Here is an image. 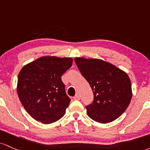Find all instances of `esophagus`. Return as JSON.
Instances as JSON below:
<instances>
[{"label":"esophagus","mask_w":150,"mask_h":150,"mask_svg":"<svg viewBox=\"0 0 150 150\" xmlns=\"http://www.w3.org/2000/svg\"><path fill=\"white\" fill-rule=\"evenodd\" d=\"M74 99H75V100H80V96L79 95V94H76V95L74 97Z\"/></svg>","instance_id":"esophagus-1"}]
</instances>
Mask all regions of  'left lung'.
<instances>
[{
    "mask_svg": "<svg viewBox=\"0 0 150 150\" xmlns=\"http://www.w3.org/2000/svg\"><path fill=\"white\" fill-rule=\"evenodd\" d=\"M74 61L93 92V101L86 106L88 117L100 123L116 120L125 111L132 99L128 75L99 59L76 57Z\"/></svg>",
    "mask_w": 150,
    "mask_h": 150,
    "instance_id": "8db88e82",
    "label": "left lung"
}]
</instances>
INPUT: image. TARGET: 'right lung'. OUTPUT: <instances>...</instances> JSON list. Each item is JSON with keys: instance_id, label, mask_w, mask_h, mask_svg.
Wrapping results in <instances>:
<instances>
[{"instance_id": "right-lung-1", "label": "right lung", "mask_w": 150, "mask_h": 150, "mask_svg": "<svg viewBox=\"0 0 150 150\" xmlns=\"http://www.w3.org/2000/svg\"><path fill=\"white\" fill-rule=\"evenodd\" d=\"M70 57L45 56L27 64L18 74L17 93L35 120L50 124L62 118L71 99L61 76L71 67Z\"/></svg>"}]
</instances>
